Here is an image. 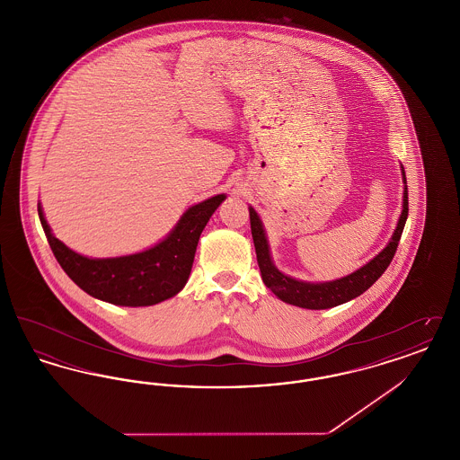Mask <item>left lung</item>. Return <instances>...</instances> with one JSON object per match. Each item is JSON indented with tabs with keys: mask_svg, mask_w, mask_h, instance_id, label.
<instances>
[{
	"mask_svg": "<svg viewBox=\"0 0 460 460\" xmlns=\"http://www.w3.org/2000/svg\"><path fill=\"white\" fill-rule=\"evenodd\" d=\"M402 179H403L402 214L398 217L396 227H394V234L388 241V244L364 267L357 269L349 276L334 279V281H323V283L300 281V279H295L291 276H286L285 272H281L272 262L270 246H269V241L265 236L261 216L255 212L253 207H248L252 236H253V244H255V252H257V262L261 267V274H262L265 286L285 304L310 308V310H324L331 306L341 305V304H347L353 298H357L364 291H367L381 278V274L388 269V265L394 259V252H396L400 236L403 233L405 222H407L409 193H407V179H405L403 167H402Z\"/></svg>",
	"mask_w": 460,
	"mask_h": 460,
	"instance_id": "8db88e82",
	"label": "left lung"
}]
</instances>
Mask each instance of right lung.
<instances>
[{
    "mask_svg": "<svg viewBox=\"0 0 460 460\" xmlns=\"http://www.w3.org/2000/svg\"><path fill=\"white\" fill-rule=\"evenodd\" d=\"M224 199L226 195H216L190 207L152 248L110 259H89L70 250L51 233L41 203L38 214L55 259L75 285L111 305L148 306L172 298L188 283L199 234Z\"/></svg>",
    "mask_w": 460,
    "mask_h": 460,
    "instance_id": "right-lung-1",
    "label": "right lung"
}]
</instances>
